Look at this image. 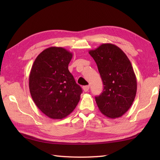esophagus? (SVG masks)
Instances as JSON below:
<instances>
[{
	"label": "esophagus",
	"mask_w": 160,
	"mask_h": 160,
	"mask_svg": "<svg viewBox=\"0 0 160 160\" xmlns=\"http://www.w3.org/2000/svg\"><path fill=\"white\" fill-rule=\"evenodd\" d=\"M82 89H83V90H84V92H87V91H89V85L84 86V87H82Z\"/></svg>",
	"instance_id": "esophagus-1"
}]
</instances>
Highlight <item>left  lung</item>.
<instances>
[{
	"label": "left lung",
	"mask_w": 160,
	"mask_h": 160,
	"mask_svg": "<svg viewBox=\"0 0 160 160\" xmlns=\"http://www.w3.org/2000/svg\"><path fill=\"white\" fill-rule=\"evenodd\" d=\"M89 53L96 61L104 89L96 97L99 110L110 118L122 116L135 100L137 80L130 60L120 48L111 43L102 44Z\"/></svg>",
	"instance_id": "obj_1"
}]
</instances>
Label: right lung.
I'll return each mask as SVG.
<instances>
[{"label":"right lung","instance_id":"obj_1","mask_svg":"<svg viewBox=\"0 0 160 160\" xmlns=\"http://www.w3.org/2000/svg\"><path fill=\"white\" fill-rule=\"evenodd\" d=\"M73 54L62 47H51L37 56L29 77L34 103L47 117L66 118L76 107L82 91L68 66Z\"/></svg>","mask_w":160,"mask_h":160}]
</instances>
